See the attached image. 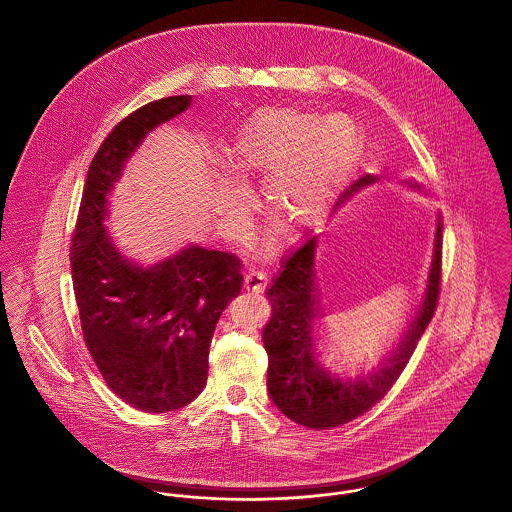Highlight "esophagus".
I'll return each mask as SVG.
<instances>
[{
	"label": "esophagus",
	"instance_id": "34e87169",
	"mask_svg": "<svg viewBox=\"0 0 512 512\" xmlns=\"http://www.w3.org/2000/svg\"><path fill=\"white\" fill-rule=\"evenodd\" d=\"M266 288V274L262 270H250L244 276V290L252 293H262Z\"/></svg>",
	"mask_w": 512,
	"mask_h": 512
}]
</instances>
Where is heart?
Instances as JSON below:
<instances>
[{
  "label": "heart",
  "mask_w": 512,
  "mask_h": 512,
  "mask_svg": "<svg viewBox=\"0 0 512 512\" xmlns=\"http://www.w3.org/2000/svg\"><path fill=\"white\" fill-rule=\"evenodd\" d=\"M363 153L359 126L343 114L299 108L254 114L236 132L228 157L236 171L264 179L268 213L290 230H307L329 213ZM222 215L244 224L256 209L254 193L232 179L220 187Z\"/></svg>",
  "instance_id": "b5f03b06"
}]
</instances>
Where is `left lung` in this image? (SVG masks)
I'll return each instance as SVG.
<instances>
[{
  "mask_svg": "<svg viewBox=\"0 0 512 512\" xmlns=\"http://www.w3.org/2000/svg\"><path fill=\"white\" fill-rule=\"evenodd\" d=\"M376 179L372 175L361 177L339 203L376 183ZM408 185L420 189L418 183ZM315 252L317 236L293 252L268 288L272 317L262 341L268 353V392L278 410L299 426L331 430L363 416L386 396L432 321L441 276V220L436 226L432 266L418 311L380 366L355 378H339L319 361L317 325H321L323 311L315 282Z\"/></svg>",
  "mask_w": 512,
  "mask_h": 512,
  "instance_id": "8db88e82",
  "label": "left lung"
}]
</instances>
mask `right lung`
Returning a JSON list of instances; mask_svg holds the SVG:
<instances>
[{
  "label": "right lung",
  "mask_w": 512,
  "mask_h": 512,
  "mask_svg": "<svg viewBox=\"0 0 512 512\" xmlns=\"http://www.w3.org/2000/svg\"><path fill=\"white\" fill-rule=\"evenodd\" d=\"M169 96L132 112L98 147L71 242L82 335L108 388L136 410L173 412L193 402L209 376L220 313L240 293L234 254L191 244L151 266L130 260L108 234V197L147 134L191 106Z\"/></svg>",
  "instance_id": "add662e5"
}]
</instances>
